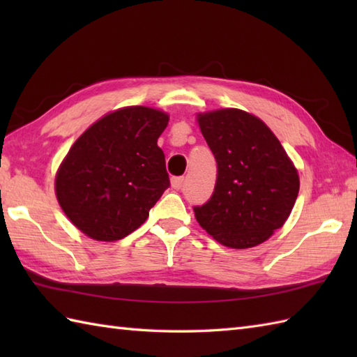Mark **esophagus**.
Returning <instances> with one entry per match:
<instances>
[{
	"mask_svg": "<svg viewBox=\"0 0 357 357\" xmlns=\"http://www.w3.org/2000/svg\"><path fill=\"white\" fill-rule=\"evenodd\" d=\"M183 184H184V178H183V176H174V178H172V187L176 188V190H179V188L183 187Z\"/></svg>",
	"mask_w": 357,
	"mask_h": 357,
	"instance_id": "34e87169",
	"label": "esophagus"
}]
</instances>
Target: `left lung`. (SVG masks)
Returning <instances> with one entry per match:
<instances>
[{
    "mask_svg": "<svg viewBox=\"0 0 357 357\" xmlns=\"http://www.w3.org/2000/svg\"><path fill=\"white\" fill-rule=\"evenodd\" d=\"M198 123L218 174L211 198L193 207L196 219L222 245L262 244L291 213L299 193L298 172L270 128L247 112L201 113Z\"/></svg>",
    "mask_w": 357,
    "mask_h": 357,
    "instance_id": "8db88e82",
    "label": "left lung"
}]
</instances>
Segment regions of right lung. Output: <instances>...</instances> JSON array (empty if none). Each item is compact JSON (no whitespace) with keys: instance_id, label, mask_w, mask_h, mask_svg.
<instances>
[{"instance_id":"obj_1","label":"right lung","mask_w":357,"mask_h":357,"mask_svg":"<svg viewBox=\"0 0 357 357\" xmlns=\"http://www.w3.org/2000/svg\"><path fill=\"white\" fill-rule=\"evenodd\" d=\"M164 112L126 107L89 127L59 167L55 190L67 218L96 241H118L149 218L170 187L158 147Z\"/></svg>"}]
</instances>
